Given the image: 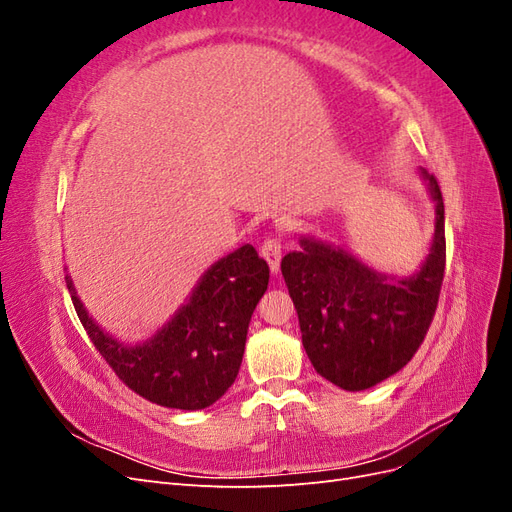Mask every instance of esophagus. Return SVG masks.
<instances>
[{"label":"esophagus","instance_id":"obj_1","mask_svg":"<svg viewBox=\"0 0 512 512\" xmlns=\"http://www.w3.org/2000/svg\"><path fill=\"white\" fill-rule=\"evenodd\" d=\"M282 252H284V243L280 235H271L265 239V243L260 245V254L269 262V267L273 273L280 271V262H282Z\"/></svg>","mask_w":512,"mask_h":512}]
</instances>
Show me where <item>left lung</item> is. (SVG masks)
<instances>
[{"instance_id": "obj_1", "label": "left lung", "mask_w": 512, "mask_h": 512, "mask_svg": "<svg viewBox=\"0 0 512 512\" xmlns=\"http://www.w3.org/2000/svg\"><path fill=\"white\" fill-rule=\"evenodd\" d=\"M436 200V232L421 271L382 275L342 247L301 239L282 258V275L299 314L303 348L322 378L365 391L408 365L436 314L444 267V200L438 179L421 170Z\"/></svg>"}]
</instances>
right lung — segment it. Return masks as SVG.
I'll return each mask as SVG.
<instances>
[{
  "label": "right lung",
  "mask_w": 512,
  "mask_h": 512,
  "mask_svg": "<svg viewBox=\"0 0 512 512\" xmlns=\"http://www.w3.org/2000/svg\"><path fill=\"white\" fill-rule=\"evenodd\" d=\"M66 280L89 339L128 389L164 408L203 410L239 374L247 327L269 286V265L250 243L220 258L175 318L138 346L104 333Z\"/></svg>",
  "instance_id": "1"
}]
</instances>
